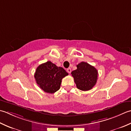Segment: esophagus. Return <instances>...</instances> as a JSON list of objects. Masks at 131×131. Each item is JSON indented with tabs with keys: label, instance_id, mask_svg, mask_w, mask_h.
I'll list each match as a JSON object with an SVG mask.
<instances>
[{
	"label": "esophagus",
	"instance_id": "obj_1",
	"mask_svg": "<svg viewBox=\"0 0 131 131\" xmlns=\"http://www.w3.org/2000/svg\"><path fill=\"white\" fill-rule=\"evenodd\" d=\"M67 71L68 73H71V69L70 68H68L67 69Z\"/></svg>",
	"mask_w": 131,
	"mask_h": 131
}]
</instances>
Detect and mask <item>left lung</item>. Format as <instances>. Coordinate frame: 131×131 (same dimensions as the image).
Returning <instances> with one entry per match:
<instances>
[{
  "mask_svg": "<svg viewBox=\"0 0 131 131\" xmlns=\"http://www.w3.org/2000/svg\"><path fill=\"white\" fill-rule=\"evenodd\" d=\"M77 88L82 91L92 89L98 78V71L94 67L86 62L77 65V69L71 72Z\"/></svg>",
  "mask_w": 131,
  "mask_h": 131,
  "instance_id": "1",
  "label": "left lung"
}]
</instances>
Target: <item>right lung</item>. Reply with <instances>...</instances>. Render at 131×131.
<instances>
[{
	"label": "right lung",
	"instance_id": "1",
	"mask_svg": "<svg viewBox=\"0 0 131 131\" xmlns=\"http://www.w3.org/2000/svg\"><path fill=\"white\" fill-rule=\"evenodd\" d=\"M68 74L64 68L48 61L37 68L34 78L41 89L52 94L60 89L62 79Z\"/></svg>",
	"mask_w": 131,
	"mask_h": 131
}]
</instances>
